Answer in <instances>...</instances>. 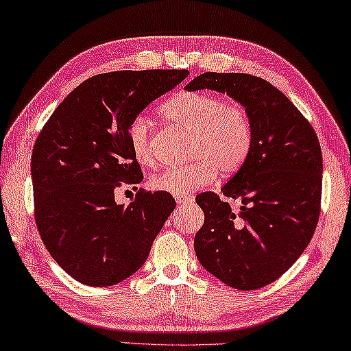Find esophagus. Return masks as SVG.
<instances>
[{"label":"esophagus","mask_w":351,"mask_h":351,"mask_svg":"<svg viewBox=\"0 0 351 351\" xmlns=\"http://www.w3.org/2000/svg\"><path fill=\"white\" fill-rule=\"evenodd\" d=\"M175 199H176L178 204H190V202H193V196H190V195H176Z\"/></svg>","instance_id":"obj_1"}]
</instances>
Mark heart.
<instances>
[{"label":"heart","instance_id":"obj_1","mask_svg":"<svg viewBox=\"0 0 351 351\" xmlns=\"http://www.w3.org/2000/svg\"><path fill=\"white\" fill-rule=\"evenodd\" d=\"M161 114L181 132L192 136L187 147V165L167 169L152 176L155 192L190 195L208 186L216 171L234 175L245 164L253 145V124L245 107L227 103L219 95L181 92L161 107ZM127 141L135 161L143 167L155 162L150 123L136 117L127 127Z\"/></svg>","mask_w":351,"mask_h":351}]
</instances>
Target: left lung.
Returning a JSON list of instances; mask_svg holds the SVG:
<instances>
[{
	"label": "left lung",
	"instance_id": "obj_1",
	"mask_svg": "<svg viewBox=\"0 0 351 351\" xmlns=\"http://www.w3.org/2000/svg\"><path fill=\"white\" fill-rule=\"evenodd\" d=\"M187 90L212 88L239 101L250 114L253 145L245 164L218 193L196 196L204 224L195 237L201 265L227 285L256 290L295 264L321 213L319 139L296 106L269 81L248 73L206 72Z\"/></svg>",
	"mask_w": 351,
	"mask_h": 351
}]
</instances>
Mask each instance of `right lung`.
I'll return each mask as SVG.
<instances>
[{
  "mask_svg": "<svg viewBox=\"0 0 351 351\" xmlns=\"http://www.w3.org/2000/svg\"><path fill=\"white\" fill-rule=\"evenodd\" d=\"M187 70H119L70 92L32 152L35 222L44 245L81 284L109 287L132 276L175 210L173 196L138 190L129 207L114 190L143 181L127 127Z\"/></svg>",
  "mask_w": 351,
  "mask_h": 351,
  "instance_id": "add662e5",
  "label": "right lung"
}]
</instances>
